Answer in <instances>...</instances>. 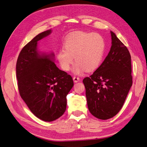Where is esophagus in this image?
I'll return each instance as SVG.
<instances>
[{
  "instance_id": "1",
  "label": "esophagus",
  "mask_w": 147,
  "mask_h": 147,
  "mask_svg": "<svg viewBox=\"0 0 147 147\" xmlns=\"http://www.w3.org/2000/svg\"><path fill=\"white\" fill-rule=\"evenodd\" d=\"M73 80H74V82L75 83H77L80 80V78L78 77H73Z\"/></svg>"
}]
</instances>
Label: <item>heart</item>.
I'll return each mask as SVG.
<instances>
[{
  "label": "heart",
  "instance_id": "obj_1",
  "mask_svg": "<svg viewBox=\"0 0 147 147\" xmlns=\"http://www.w3.org/2000/svg\"><path fill=\"white\" fill-rule=\"evenodd\" d=\"M105 48V41L101 35L77 32L67 39L65 48L60 49L57 58L61 66L65 71L70 69L75 58L76 64L74 71L75 74H80L84 69L90 72L100 65Z\"/></svg>",
  "mask_w": 147,
  "mask_h": 147
}]
</instances>
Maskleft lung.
Instances as JSON below:
<instances>
[{
    "mask_svg": "<svg viewBox=\"0 0 147 147\" xmlns=\"http://www.w3.org/2000/svg\"><path fill=\"white\" fill-rule=\"evenodd\" d=\"M112 45L102 64L83 82L88 109L102 120L113 117L122 109L133 84L128 50L111 32Z\"/></svg>",
    "mask_w": 147,
    "mask_h": 147,
    "instance_id": "obj_1",
    "label": "left lung"
}]
</instances>
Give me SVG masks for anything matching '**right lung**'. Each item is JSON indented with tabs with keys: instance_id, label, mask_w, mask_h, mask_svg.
Returning a JSON list of instances; mask_svg holds the SVG:
<instances>
[{
	"instance_id": "obj_1",
	"label": "right lung",
	"mask_w": 147,
	"mask_h": 147,
	"mask_svg": "<svg viewBox=\"0 0 147 147\" xmlns=\"http://www.w3.org/2000/svg\"><path fill=\"white\" fill-rule=\"evenodd\" d=\"M50 33L51 30L39 33L25 45L16 63L19 94L31 112L45 122L64 113L66 96L74 86L71 76L55 64L53 53L40 55L37 50L38 41Z\"/></svg>"
}]
</instances>
